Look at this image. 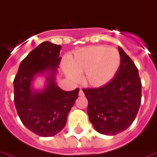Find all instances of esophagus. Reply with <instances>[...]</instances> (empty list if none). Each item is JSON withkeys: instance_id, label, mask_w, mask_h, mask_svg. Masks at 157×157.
Instances as JSON below:
<instances>
[{"instance_id": "34e87169", "label": "esophagus", "mask_w": 157, "mask_h": 157, "mask_svg": "<svg viewBox=\"0 0 157 157\" xmlns=\"http://www.w3.org/2000/svg\"><path fill=\"white\" fill-rule=\"evenodd\" d=\"M79 96H81V97L85 96V94H84V92H83L82 90H80V91H79Z\"/></svg>"}]
</instances>
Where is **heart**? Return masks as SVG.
Wrapping results in <instances>:
<instances>
[{
	"instance_id": "heart-1",
	"label": "heart",
	"mask_w": 157,
	"mask_h": 157,
	"mask_svg": "<svg viewBox=\"0 0 157 157\" xmlns=\"http://www.w3.org/2000/svg\"><path fill=\"white\" fill-rule=\"evenodd\" d=\"M69 67L65 73L72 81L83 73V82L93 88L109 84L117 74L121 65V56L118 50L106 46H90L75 52L68 61Z\"/></svg>"
}]
</instances>
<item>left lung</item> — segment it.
<instances>
[{
    "label": "left lung",
    "instance_id": "8db88e82",
    "mask_svg": "<svg viewBox=\"0 0 157 157\" xmlns=\"http://www.w3.org/2000/svg\"><path fill=\"white\" fill-rule=\"evenodd\" d=\"M121 65L109 84L100 88L83 89L88 100L87 114L101 134L115 136L132 124L141 103L138 68L120 47Z\"/></svg>",
    "mask_w": 157,
    "mask_h": 157
}]
</instances>
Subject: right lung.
<instances>
[{
	"label": "right lung",
	"instance_id": "add662e5",
	"mask_svg": "<svg viewBox=\"0 0 157 157\" xmlns=\"http://www.w3.org/2000/svg\"><path fill=\"white\" fill-rule=\"evenodd\" d=\"M61 46L43 42L29 53L19 65L13 80L14 104L21 123L42 137L58 134L67 122V114L78 98L79 89L63 91L55 81L61 58ZM48 71V85L42 92L32 90V81Z\"/></svg>",
	"mask_w": 157,
	"mask_h": 157
}]
</instances>
